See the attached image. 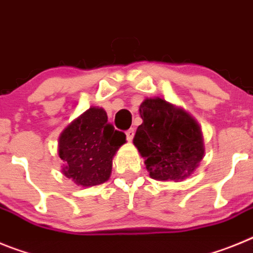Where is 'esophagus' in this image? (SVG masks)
Segmentation results:
<instances>
[{"label":"esophagus","mask_w":253,"mask_h":253,"mask_svg":"<svg viewBox=\"0 0 253 253\" xmlns=\"http://www.w3.org/2000/svg\"><path fill=\"white\" fill-rule=\"evenodd\" d=\"M125 134H126V139H128L129 142H130V140L134 138V134H135V130H134L133 128H130V129H129V130L125 131Z\"/></svg>","instance_id":"obj_1"}]
</instances>
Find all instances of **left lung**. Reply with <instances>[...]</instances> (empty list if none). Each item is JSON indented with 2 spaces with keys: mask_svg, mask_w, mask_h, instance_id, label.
Returning <instances> with one entry per match:
<instances>
[{
  "mask_svg": "<svg viewBox=\"0 0 253 253\" xmlns=\"http://www.w3.org/2000/svg\"><path fill=\"white\" fill-rule=\"evenodd\" d=\"M143 123L133 143L144 158L149 176L181 182L199 167L205 147L199 123L182 107L161 97H147L139 106Z\"/></svg>",
  "mask_w": 253,
  "mask_h": 253,
  "instance_id": "left-lung-1",
  "label": "left lung"
}]
</instances>
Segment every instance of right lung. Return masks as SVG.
Returning <instances> with one entry per match:
<instances>
[{
    "mask_svg": "<svg viewBox=\"0 0 253 253\" xmlns=\"http://www.w3.org/2000/svg\"><path fill=\"white\" fill-rule=\"evenodd\" d=\"M125 143V134L107 123L106 111L91 106L58 138L62 173L84 187L104 184L110 178L114 156Z\"/></svg>",
    "mask_w": 253,
    "mask_h": 253,
    "instance_id": "add662e5",
    "label": "right lung"
}]
</instances>
